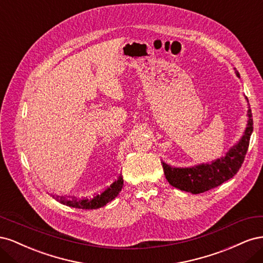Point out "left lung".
I'll return each mask as SVG.
<instances>
[{"label": "left lung", "instance_id": "obj_1", "mask_svg": "<svg viewBox=\"0 0 263 263\" xmlns=\"http://www.w3.org/2000/svg\"><path fill=\"white\" fill-rule=\"evenodd\" d=\"M235 72L238 78H240L239 72L236 69ZM246 100L248 102L247 127L241 138L227 151L224 157H220L211 163H201L187 168H177L166 164L164 161L161 162L165 179L172 186L192 194H198L222 184L238 172L245 160L253 130L252 114L248 98L246 97Z\"/></svg>", "mask_w": 263, "mask_h": 263}]
</instances>
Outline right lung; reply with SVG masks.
Masks as SVG:
<instances>
[{
    "label": "right lung",
    "mask_w": 263,
    "mask_h": 263,
    "mask_svg": "<svg viewBox=\"0 0 263 263\" xmlns=\"http://www.w3.org/2000/svg\"><path fill=\"white\" fill-rule=\"evenodd\" d=\"M124 184V180L122 174H119L117 180H115L112 184H110L105 191H103L102 193L95 194L93 197H83V198H66V197H55L59 203L70 206V208H76V209H82V210H95L103 208V206L106 205L108 202L118 195V193L122 191Z\"/></svg>",
    "instance_id": "add662e5"
}]
</instances>
